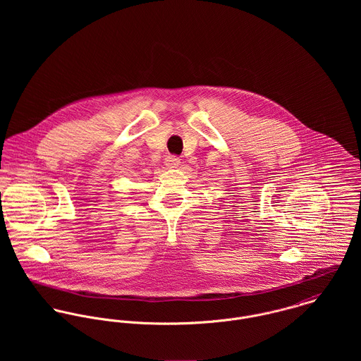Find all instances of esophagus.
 Returning <instances> with one entry per match:
<instances>
[{
    "mask_svg": "<svg viewBox=\"0 0 361 361\" xmlns=\"http://www.w3.org/2000/svg\"><path fill=\"white\" fill-rule=\"evenodd\" d=\"M165 164H166V166H169V168H176V166H179V164H180V158L176 157V155H168L166 159H165Z\"/></svg>",
    "mask_w": 361,
    "mask_h": 361,
    "instance_id": "esophagus-1",
    "label": "esophagus"
}]
</instances>
